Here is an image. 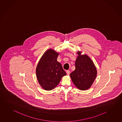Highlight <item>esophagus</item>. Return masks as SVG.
I'll use <instances>...</instances> for the list:
<instances>
[{
    "mask_svg": "<svg viewBox=\"0 0 122 122\" xmlns=\"http://www.w3.org/2000/svg\"><path fill=\"white\" fill-rule=\"evenodd\" d=\"M66 73H67V74L68 75H69V74H70V71H66Z\"/></svg>",
    "mask_w": 122,
    "mask_h": 122,
    "instance_id": "1",
    "label": "esophagus"
}]
</instances>
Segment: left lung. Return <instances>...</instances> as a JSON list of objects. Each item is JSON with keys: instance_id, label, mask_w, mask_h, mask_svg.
Returning <instances> with one entry per match:
<instances>
[{"instance_id": "1", "label": "left lung", "mask_w": 122, "mask_h": 122, "mask_svg": "<svg viewBox=\"0 0 122 122\" xmlns=\"http://www.w3.org/2000/svg\"><path fill=\"white\" fill-rule=\"evenodd\" d=\"M79 56L75 61V69L70 75L74 84L81 90H87L93 83L97 75V70L94 63L86 55Z\"/></svg>"}]
</instances>
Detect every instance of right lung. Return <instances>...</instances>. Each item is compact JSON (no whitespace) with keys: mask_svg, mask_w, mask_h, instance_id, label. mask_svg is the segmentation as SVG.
Masks as SVG:
<instances>
[{"mask_svg":"<svg viewBox=\"0 0 122 122\" xmlns=\"http://www.w3.org/2000/svg\"><path fill=\"white\" fill-rule=\"evenodd\" d=\"M58 54L53 50H47L37 66V78L44 90H53L60 83L62 76L66 75L62 65L57 61Z\"/></svg>","mask_w":122,"mask_h":122,"instance_id":"obj_1","label":"right lung"}]
</instances>
